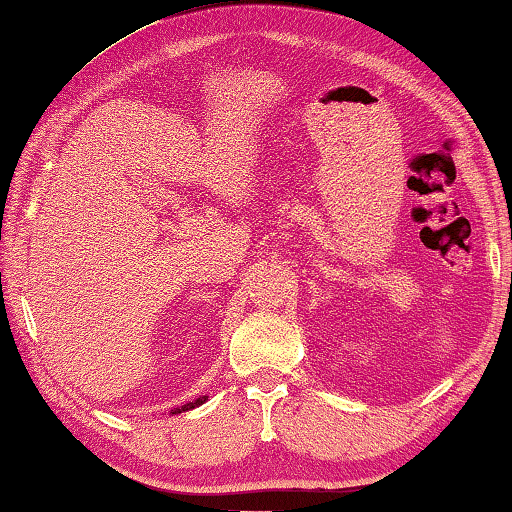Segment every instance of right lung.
Listing matches in <instances>:
<instances>
[{
    "label": "right lung",
    "mask_w": 512,
    "mask_h": 512,
    "mask_svg": "<svg viewBox=\"0 0 512 512\" xmlns=\"http://www.w3.org/2000/svg\"><path fill=\"white\" fill-rule=\"evenodd\" d=\"M206 401H208V396H201V398H197V401H194V403H185V405H181V407H174L172 414H181V412L194 410V407H199V405H203Z\"/></svg>",
    "instance_id": "add662e5"
}]
</instances>
